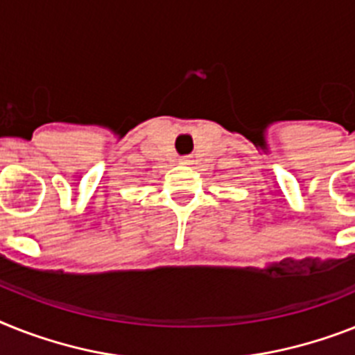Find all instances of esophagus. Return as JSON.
<instances>
[{"mask_svg": "<svg viewBox=\"0 0 355 355\" xmlns=\"http://www.w3.org/2000/svg\"><path fill=\"white\" fill-rule=\"evenodd\" d=\"M180 163L181 165H190V157H181Z\"/></svg>", "mask_w": 355, "mask_h": 355, "instance_id": "1", "label": "esophagus"}]
</instances>
